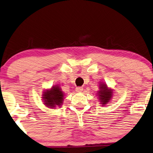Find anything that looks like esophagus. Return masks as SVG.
<instances>
[{"mask_svg":"<svg viewBox=\"0 0 153 153\" xmlns=\"http://www.w3.org/2000/svg\"><path fill=\"white\" fill-rule=\"evenodd\" d=\"M83 91L82 87H76V92H82Z\"/></svg>","mask_w":153,"mask_h":153,"instance_id":"obj_1","label":"esophagus"}]
</instances>
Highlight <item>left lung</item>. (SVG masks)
Segmentation results:
<instances>
[{
    "mask_svg": "<svg viewBox=\"0 0 153 153\" xmlns=\"http://www.w3.org/2000/svg\"><path fill=\"white\" fill-rule=\"evenodd\" d=\"M113 93H114L113 90L111 88H109L107 86L106 84L101 83L99 84V91H98L97 96L101 105H105L109 103V101L113 97Z\"/></svg>",
    "mask_w": 153,
    "mask_h": 153,
    "instance_id": "8db88e82",
    "label": "left lung"
}]
</instances>
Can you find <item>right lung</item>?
Masks as SVG:
<instances>
[{
  "mask_svg": "<svg viewBox=\"0 0 153 153\" xmlns=\"http://www.w3.org/2000/svg\"><path fill=\"white\" fill-rule=\"evenodd\" d=\"M65 94L59 86L55 85L50 89L43 91L42 99L44 104L47 107L54 108L55 107L62 106Z\"/></svg>",
  "mask_w": 153,
  "mask_h": 153,
  "instance_id": "1",
  "label": "right lung"
}]
</instances>
